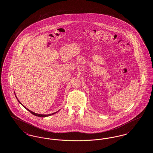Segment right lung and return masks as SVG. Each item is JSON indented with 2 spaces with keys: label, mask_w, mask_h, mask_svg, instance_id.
Masks as SVG:
<instances>
[{
  "label": "right lung",
  "mask_w": 153,
  "mask_h": 153,
  "mask_svg": "<svg viewBox=\"0 0 153 153\" xmlns=\"http://www.w3.org/2000/svg\"><path fill=\"white\" fill-rule=\"evenodd\" d=\"M15 96L16 97V96L15 95ZM17 98V97H16ZM17 100H18V102H19L21 104V102H19V100L17 99ZM26 109H27V111H29L31 113V114H32L33 115H35V116H36V117H49V116H51V115H53V114H56V113H57V112H58V111H57L56 112H54V113H53V114H49V115H41V114H36V113H34V112H32L31 111H30V110H29V109H27L26 107H25V106H23Z\"/></svg>",
  "instance_id": "obj_1"
}]
</instances>
